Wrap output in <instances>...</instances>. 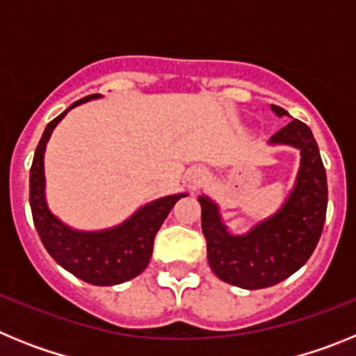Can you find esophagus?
<instances>
[{
    "label": "esophagus",
    "mask_w": 356,
    "mask_h": 356,
    "mask_svg": "<svg viewBox=\"0 0 356 356\" xmlns=\"http://www.w3.org/2000/svg\"><path fill=\"white\" fill-rule=\"evenodd\" d=\"M200 178H203V175H197V176H194V180H193L194 187H196V185H197V184H200Z\"/></svg>",
    "instance_id": "1"
}]
</instances>
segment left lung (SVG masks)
<instances>
[{
  "label": "left lung",
  "mask_w": 356,
  "mask_h": 356,
  "mask_svg": "<svg viewBox=\"0 0 356 356\" xmlns=\"http://www.w3.org/2000/svg\"><path fill=\"white\" fill-rule=\"evenodd\" d=\"M280 118L287 110L273 105ZM275 144L301 149V168L296 188L284 209L244 237L228 235L217 207L201 196V229L207 241L210 269L217 278L242 289H264L289 278L310 259L326 219V171L312 130L292 119L271 137Z\"/></svg>",
  "instance_id": "8db88e82"
}]
</instances>
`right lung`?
Returning <instances> with one entry per match:
<instances>
[{
    "label": "right lung",
    "instance_id": "1",
    "mask_svg": "<svg viewBox=\"0 0 356 356\" xmlns=\"http://www.w3.org/2000/svg\"><path fill=\"white\" fill-rule=\"evenodd\" d=\"M97 96L99 94L81 97L67 110ZM67 110L46 127L31 162L30 207L33 225L46 251L71 275L92 285L122 284L146 269L153 253L156 232L176 201L187 194H175V196L151 201L124 225L105 232L85 234L62 225L49 212L44 201V149L53 128L67 114Z\"/></svg>",
    "mask_w": 356,
    "mask_h": 356
}]
</instances>
